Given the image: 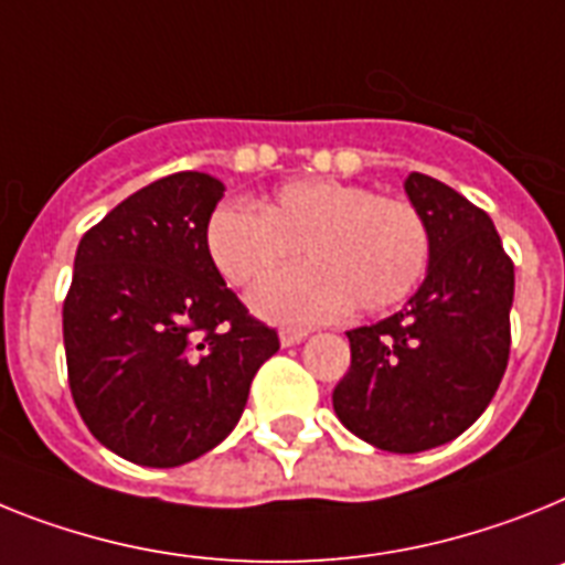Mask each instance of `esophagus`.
Masks as SVG:
<instances>
[{
	"mask_svg": "<svg viewBox=\"0 0 565 565\" xmlns=\"http://www.w3.org/2000/svg\"><path fill=\"white\" fill-rule=\"evenodd\" d=\"M307 339V330H298V327H284L281 330V344L284 348H292L298 341Z\"/></svg>",
	"mask_w": 565,
	"mask_h": 565,
	"instance_id": "obj_1",
	"label": "esophagus"
}]
</instances>
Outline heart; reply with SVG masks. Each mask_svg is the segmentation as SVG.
<instances>
[{
    "label": "heart",
    "mask_w": 565,
    "mask_h": 565,
    "mask_svg": "<svg viewBox=\"0 0 565 565\" xmlns=\"http://www.w3.org/2000/svg\"><path fill=\"white\" fill-rule=\"evenodd\" d=\"M301 248L311 264L264 284L253 307L281 324L327 321L355 305L396 307L428 273L430 230L411 201L341 180H296L260 210L217 206L206 226L212 264L235 287H255Z\"/></svg>",
    "instance_id": "b5f03b06"
}]
</instances>
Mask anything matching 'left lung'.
Wrapping results in <instances>:
<instances>
[{
	"label": "left lung",
	"instance_id": "8db88e82",
	"mask_svg": "<svg viewBox=\"0 0 565 565\" xmlns=\"http://www.w3.org/2000/svg\"><path fill=\"white\" fill-rule=\"evenodd\" d=\"M405 192L428 221V275L391 319L348 330L350 367L333 391L341 425L391 454L451 443L480 419L509 364L514 301L491 217L428 174Z\"/></svg>",
	"mask_w": 565,
	"mask_h": 565
}]
</instances>
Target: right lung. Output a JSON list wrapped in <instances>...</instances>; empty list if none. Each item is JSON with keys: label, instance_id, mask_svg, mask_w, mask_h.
Returning <instances> with one entry per match:
<instances>
[{"label": "right lung", "instance_id": "1", "mask_svg": "<svg viewBox=\"0 0 565 565\" xmlns=\"http://www.w3.org/2000/svg\"><path fill=\"white\" fill-rule=\"evenodd\" d=\"M221 198L210 174H169L77 246L63 305L71 396L99 443L137 466H183L224 443L281 348L212 264Z\"/></svg>", "mask_w": 565, "mask_h": 565}]
</instances>
